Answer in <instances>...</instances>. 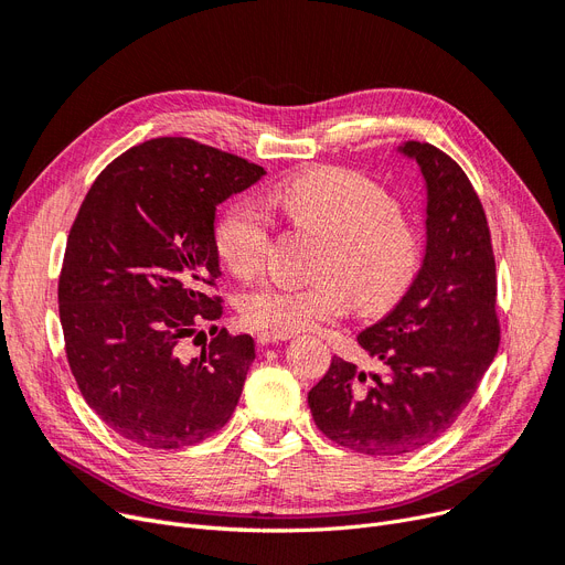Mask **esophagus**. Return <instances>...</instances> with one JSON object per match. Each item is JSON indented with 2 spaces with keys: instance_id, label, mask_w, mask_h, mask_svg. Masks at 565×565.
I'll use <instances>...</instances> for the list:
<instances>
[{
  "instance_id": "esophagus-1",
  "label": "esophagus",
  "mask_w": 565,
  "mask_h": 565,
  "mask_svg": "<svg viewBox=\"0 0 565 565\" xmlns=\"http://www.w3.org/2000/svg\"><path fill=\"white\" fill-rule=\"evenodd\" d=\"M291 335L289 333H274V331H262L257 335V342L259 344H276V342H282V340H289Z\"/></svg>"
}]
</instances>
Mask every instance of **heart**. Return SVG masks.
Segmentation results:
<instances>
[{"mask_svg":"<svg viewBox=\"0 0 565 565\" xmlns=\"http://www.w3.org/2000/svg\"><path fill=\"white\" fill-rule=\"evenodd\" d=\"M276 204L294 225L329 238L319 262L324 280L248 289L238 310L253 329L297 333L342 317L352 299L363 312H386L407 297L423 268L425 238L399 216V204L384 185L361 172L321 168L287 181ZM271 236V218L248 200L230 204L216 223L218 255L241 278L262 271Z\"/></svg>","mask_w":565,"mask_h":565,"instance_id":"heart-1","label":"heart"}]
</instances>
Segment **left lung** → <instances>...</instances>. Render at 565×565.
Here are the masks:
<instances>
[{
    "mask_svg": "<svg viewBox=\"0 0 565 565\" xmlns=\"http://www.w3.org/2000/svg\"><path fill=\"white\" fill-rule=\"evenodd\" d=\"M427 191L423 268L382 321L359 333L384 377L340 356L308 393L315 425L363 455H405L458 420L499 349L497 266L486 211L465 170L427 142L397 147Z\"/></svg>",
    "mask_w": 565,
    "mask_h": 565,
    "instance_id": "obj_1",
    "label": "left lung"
}]
</instances>
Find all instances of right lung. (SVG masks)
I'll use <instances>...</instances> for the list:
<instances>
[{
	"instance_id": "right-lung-1",
	"label": "right lung",
	"mask_w": 565,
	"mask_h": 565,
	"mask_svg": "<svg viewBox=\"0 0 565 565\" xmlns=\"http://www.w3.org/2000/svg\"><path fill=\"white\" fill-rule=\"evenodd\" d=\"M264 168L188 138H156L107 166L79 206L60 274L66 359L79 393L130 444L172 450L209 439L244 391L255 340L213 327L200 356L185 338L223 315L216 206Z\"/></svg>"
}]
</instances>
